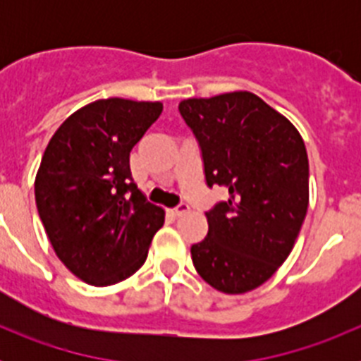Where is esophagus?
<instances>
[{"instance_id":"obj_1","label":"esophagus","mask_w":361,"mask_h":361,"mask_svg":"<svg viewBox=\"0 0 361 361\" xmlns=\"http://www.w3.org/2000/svg\"><path fill=\"white\" fill-rule=\"evenodd\" d=\"M188 212H190V206H188V204H180V206H177V208L168 209V213H170L171 216H175V219H177V216H183L184 213Z\"/></svg>"}]
</instances>
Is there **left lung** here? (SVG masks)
<instances>
[{
	"label": "left lung",
	"mask_w": 361,
	"mask_h": 361,
	"mask_svg": "<svg viewBox=\"0 0 361 361\" xmlns=\"http://www.w3.org/2000/svg\"><path fill=\"white\" fill-rule=\"evenodd\" d=\"M178 111L202 152L208 186L229 193L206 213L191 245L197 273L216 291L242 295L286 262L309 206V161L298 130L251 92L186 99Z\"/></svg>",
	"instance_id": "left-lung-1"
}]
</instances>
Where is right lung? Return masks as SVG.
Listing matches in <instances>:
<instances>
[{"mask_svg": "<svg viewBox=\"0 0 361 361\" xmlns=\"http://www.w3.org/2000/svg\"><path fill=\"white\" fill-rule=\"evenodd\" d=\"M162 103L99 99L57 128L36 175V206L57 258L82 282L104 288L145 264L164 209L148 202L130 152Z\"/></svg>", "mask_w": 361, "mask_h": 361, "instance_id": "1", "label": "right lung"}]
</instances>
